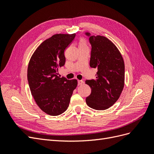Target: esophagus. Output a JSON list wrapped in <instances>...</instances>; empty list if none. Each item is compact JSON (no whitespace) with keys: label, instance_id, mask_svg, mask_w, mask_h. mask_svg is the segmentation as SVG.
Here are the masks:
<instances>
[{"label":"esophagus","instance_id":"1","mask_svg":"<svg viewBox=\"0 0 154 154\" xmlns=\"http://www.w3.org/2000/svg\"><path fill=\"white\" fill-rule=\"evenodd\" d=\"M83 82L82 80H78V85H81L83 84Z\"/></svg>","mask_w":154,"mask_h":154}]
</instances>
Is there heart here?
I'll return each mask as SVG.
<instances>
[{"instance_id":"heart-1","label":"heart","mask_w":154,"mask_h":154,"mask_svg":"<svg viewBox=\"0 0 154 154\" xmlns=\"http://www.w3.org/2000/svg\"><path fill=\"white\" fill-rule=\"evenodd\" d=\"M87 46V42L85 39L82 38L79 43V47H86Z\"/></svg>"}]
</instances>
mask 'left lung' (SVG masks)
Returning <instances> with one entry per match:
<instances>
[{
	"label": "left lung",
	"instance_id": "1",
	"mask_svg": "<svg viewBox=\"0 0 154 154\" xmlns=\"http://www.w3.org/2000/svg\"><path fill=\"white\" fill-rule=\"evenodd\" d=\"M89 36L91 44L90 67L97 69L95 80H86L91 88L86 103L95 110H106L112 106L122 94L125 83V63L117 47L103 36Z\"/></svg>",
	"mask_w": 154,
	"mask_h": 154
}]
</instances>
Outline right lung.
<instances>
[{"label":"right lung","mask_w":154,"mask_h":154,"mask_svg":"<svg viewBox=\"0 0 154 154\" xmlns=\"http://www.w3.org/2000/svg\"><path fill=\"white\" fill-rule=\"evenodd\" d=\"M76 34H56L45 40L29 60L27 80L31 94L45 113L58 116L67 109L73 91L78 85L75 79L58 76L59 67L65 65L64 51Z\"/></svg>","instance_id":"1"}]
</instances>
